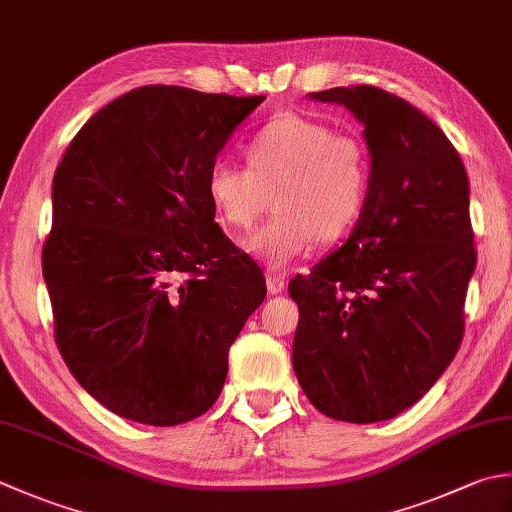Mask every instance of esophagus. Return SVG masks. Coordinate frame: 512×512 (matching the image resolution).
<instances>
[{"instance_id":"obj_1","label":"esophagus","mask_w":512,"mask_h":512,"mask_svg":"<svg viewBox=\"0 0 512 512\" xmlns=\"http://www.w3.org/2000/svg\"><path fill=\"white\" fill-rule=\"evenodd\" d=\"M266 286H268V293L277 295V293H282V290L286 288V279L282 275H277V273H268L266 275Z\"/></svg>"}]
</instances>
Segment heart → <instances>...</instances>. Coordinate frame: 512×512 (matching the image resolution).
<instances>
[{
	"label": "heart",
	"instance_id": "heart-1",
	"mask_svg": "<svg viewBox=\"0 0 512 512\" xmlns=\"http://www.w3.org/2000/svg\"><path fill=\"white\" fill-rule=\"evenodd\" d=\"M246 166L215 164L208 173L210 204L233 230H248L275 195L277 217L250 235L244 248L273 270H284L317 239L342 237L355 224L370 184L362 137L333 133L313 119H270L248 139Z\"/></svg>",
	"mask_w": 512,
	"mask_h": 512
}]
</instances>
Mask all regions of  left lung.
Returning a JSON list of instances; mask_svg holds the SVG:
<instances>
[{
    "instance_id": "obj_1",
    "label": "left lung",
    "mask_w": 512,
    "mask_h": 512,
    "mask_svg": "<svg viewBox=\"0 0 512 512\" xmlns=\"http://www.w3.org/2000/svg\"><path fill=\"white\" fill-rule=\"evenodd\" d=\"M310 97L364 124L370 184L346 244L290 279L293 368L319 413L373 424L419 402L462 344L477 262L468 175L444 130L388 90Z\"/></svg>"
}]
</instances>
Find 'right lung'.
<instances>
[{
    "label": "right lung",
    "instance_id": "add662e5",
    "mask_svg": "<svg viewBox=\"0 0 512 512\" xmlns=\"http://www.w3.org/2000/svg\"><path fill=\"white\" fill-rule=\"evenodd\" d=\"M264 99L135 88L88 119L55 170L42 250L55 342L119 417L204 415L264 302L262 268L224 235L206 190L217 153Z\"/></svg>",
    "mask_w": 512,
    "mask_h": 512
}]
</instances>
